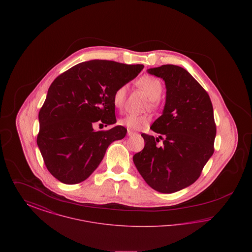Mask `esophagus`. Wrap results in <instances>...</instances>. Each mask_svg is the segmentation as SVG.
I'll return each mask as SVG.
<instances>
[{"label":"esophagus","instance_id":"obj_1","mask_svg":"<svg viewBox=\"0 0 252 252\" xmlns=\"http://www.w3.org/2000/svg\"><path fill=\"white\" fill-rule=\"evenodd\" d=\"M134 134H135V132L132 131L130 129L127 130V135H128V136H132V135H134Z\"/></svg>","mask_w":252,"mask_h":252}]
</instances>
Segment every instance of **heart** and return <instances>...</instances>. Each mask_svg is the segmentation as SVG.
Returning <instances> with one entry per match:
<instances>
[{
    "label": "heart",
    "instance_id": "obj_1",
    "mask_svg": "<svg viewBox=\"0 0 252 252\" xmlns=\"http://www.w3.org/2000/svg\"><path fill=\"white\" fill-rule=\"evenodd\" d=\"M137 85L144 91L145 94L152 101L158 100L162 94V83L151 75H144L137 80ZM127 86L126 84L121 85L118 87L112 97L113 105L116 108H122L125 103L126 94ZM150 117L147 115H137V114H127L120 119L119 123L122 126H126L128 129L139 130L146 127L150 123Z\"/></svg>",
    "mask_w": 252,
    "mask_h": 252
}]
</instances>
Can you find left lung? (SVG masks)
<instances>
[{"mask_svg":"<svg viewBox=\"0 0 252 252\" xmlns=\"http://www.w3.org/2000/svg\"><path fill=\"white\" fill-rule=\"evenodd\" d=\"M147 72L164 80L166 101L151 126L158 138L143 133L144 149L133 161L145 182L163 193L192 184L215 151L216 126L208 93L185 69L162 65ZM163 140L161 146L156 144Z\"/></svg>","mask_w":252,"mask_h":252,"instance_id":"1","label":"left lung"}]
</instances>
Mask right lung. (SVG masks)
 <instances>
[{"mask_svg":"<svg viewBox=\"0 0 252 252\" xmlns=\"http://www.w3.org/2000/svg\"><path fill=\"white\" fill-rule=\"evenodd\" d=\"M143 69L141 64L90 60L54 80L38 113L36 144L57 180L65 184L87 180L102 161L108 145L125 138L127 130L122 126L94 131L93 125L99 120L106 126L116 123L113 94Z\"/></svg>","mask_w":252,"mask_h":252,"instance_id":"1","label":"right lung"}]
</instances>
